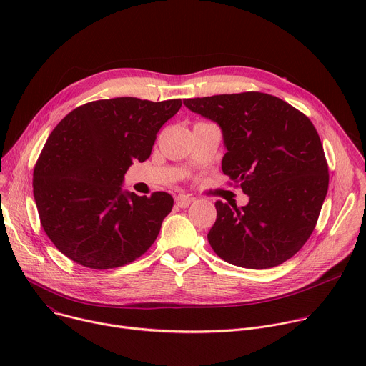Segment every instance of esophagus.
Returning <instances> with one entry per match:
<instances>
[{
  "instance_id": "34e87169",
  "label": "esophagus",
  "mask_w": 366,
  "mask_h": 366,
  "mask_svg": "<svg viewBox=\"0 0 366 366\" xmlns=\"http://www.w3.org/2000/svg\"><path fill=\"white\" fill-rule=\"evenodd\" d=\"M192 201H194V198H191V197H188V195H184V194H179V195L175 198L177 205H178V207H181V208L188 207Z\"/></svg>"
}]
</instances>
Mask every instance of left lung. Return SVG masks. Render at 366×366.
<instances>
[{
  "label": "left lung",
  "instance_id": "8db88e82",
  "mask_svg": "<svg viewBox=\"0 0 366 366\" xmlns=\"http://www.w3.org/2000/svg\"><path fill=\"white\" fill-rule=\"evenodd\" d=\"M184 106L220 126L227 149L222 169L249 195L240 208L216 202L208 243L236 267L284 264L315 230L329 188L316 127L288 102L264 92L187 98Z\"/></svg>",
  "mask_w": 366,
  "mask_h": 366
}]
</instances>
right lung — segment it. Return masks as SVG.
<instances>
[{
	"label": "right lung",
	"instance_id": "1",
	"mask_svg": "<svg viewBox=\"0 0 366 366\" xmlns=\"http://www.w3.org/2000/svg\"><path fill=\"white\" fill-rule=\"evenodd\" d=\"M181 106L120 97L84 104L61 120L33 172L40 223L59 252L82 267L112 269L153 244L174 198L164 191L139 197L122 185Z\"/></svg>",
	"mask_w": 366,
	"mask_h": 366
}]
</instances>
